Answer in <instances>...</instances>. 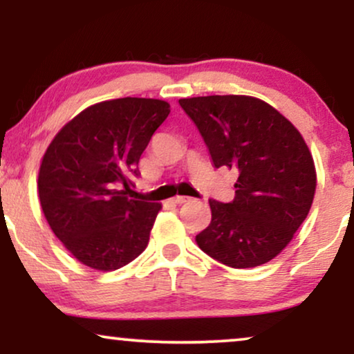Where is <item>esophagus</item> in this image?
<instances>
[{
  "instance_id": "1",
  "label": "esophagus",
  "mask_w": 354,
  "mask_h": 354,
  "mask_svg": "<svg viewBox=\"0 0 354 354\" xmlns=\"http://www.w3.org/2000/svg\"><path fill=\"white\" fill-rule=\"evenodd\" d=\"M171 201L176 203V205H183V203L190 201V198H188V196H176V198H172Z\"/></svg>"
}]
</instances>
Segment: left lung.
I'll return each instance as SVG.
<instances>
[{
    "label": "left lung",
    "instance_id": "obj_1",
    "mask_svg": "<svg viewBox=\"0 0 354 354\" xmlns=\"http://www.w3.org/2000/svg\"><path fill=\"white\" fill-rule=\"evenodd\" d=\"M196 124L214 167L235 169L232 203L209 200L200 248L234 269L269 263L292 241L316 193L313 154L298 129L266 101L246 95L178 100Z\"/></svg>",
    "mask_w": 354,
    "mask_h": 354
}]
</instances>
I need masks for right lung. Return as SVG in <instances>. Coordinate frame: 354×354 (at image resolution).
Masks as SVG:
<instances>
[{"mask_svg": "<svg viewBox=\"0 0 354 354\" xmlns=\"http://www.w3.org/2000/svg\"><path fill=\"white\" fill-rule=\"evenodd\" d=\"M169 113L162 100L101 101L69 120L46 148L38 172L43 214L82 264L109 272L147 248L162 206L130 200L127 190Z\"/></svg>", "mask_w": 354, "mask_h": 354, "instance_id": "1", "label": "right lung"}]
</instances>
